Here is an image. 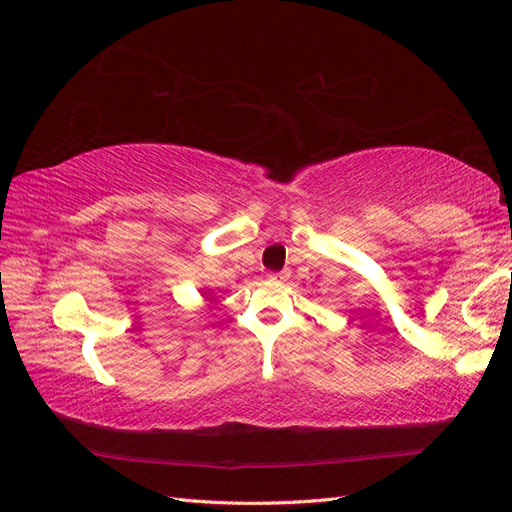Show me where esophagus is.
I'll use <instances>...</instances> for the list:
<instances>
[{
    "label": "esophagus",
    "instance_id": "obj_1",
    "mask_svg": "<svg viewBox=\"0 0 512 512\" xmlns=\"http://www.w3.org/2000/svg\"><path fill=\"white\" fill-rule=\"evenodd\" d=\"M287 279H290V270L270 272V281H277V283H281V281H287Z\"/></svg>",
    "mask_w": 512,
    "mask_h": 512
}]
</instances>
